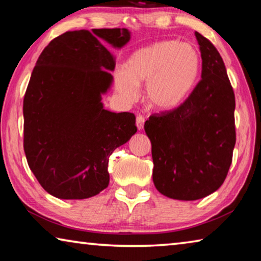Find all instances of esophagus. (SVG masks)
<instances>
[{"label": "esophagus", "mask_w": 261, "mask_h": 261, "mask_svg": "<svg viewBox=\"0 0 261 261\" xmlns=\"http://www.w3.org/2000/svg\"><path fill=\"white\" fill-rule=\"evenodd\" d=\"M136 123H137V127H138V130H143L144 124H145V117L141 116V115H138V116L136 117Z\"/></svg>", "instance_id": "34e87169"}]
</instances>
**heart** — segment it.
<instances>
[{
	"mask_svg": "<svg viewBox=\"0 0 261 261\" xmlns=\"http://www.w3.org/2000/svg\"><path fill=\"white\" fill-rule=\"evenodd\" d=\"M200 72V57L189 43L160 41L129 56L124 69L115 74V86L127 101L139 95L146 83L145 99L152 108L170 110L191 93Z\"/></svg>",
	"mask_w": 261,
	"mask_h": 261,
	"instance_id": "b5f03b06",
	"label": "heart"
}]
</instances>
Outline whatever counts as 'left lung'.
I'll return each instance as SVG.
<instances>
[{"instance_id":"8db88e82","label":"left lung","mask_w":261,"mask_h":261,"mask_svg":"<svg viewBox=\"0 0 261 261\" xmlns=\"http://www.w3.org/2000/svg\"><path fill=\"white\" fill-rule=\"evenodd\" d=\"M201 79L177 108L149 116L153 182L163 196L197 200L223 184L236 143L235 94L219 51L196 32Z\"/></svg>"}]
</instances>
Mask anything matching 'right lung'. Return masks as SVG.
Masks as SVG:
<instances>
[{"label": "right lung", "mask_w": 261, "mask_h": 261, "mask_svg": "<svg viewBox=\"0 0 261 261\" xmlns=\"http://www.w3.org/2000/svg\"><path fill=\"white\" fill-rule=\"evenodd\" d=\"M130 40L126 29L65 32L39 56L26 88L24 151L30 169L60 199H86L109 184L112 153L137 132L132 113L103 108L115 57L108 45Z\"/></svg>", "instance_id": "add662e5"}]
</instances>
